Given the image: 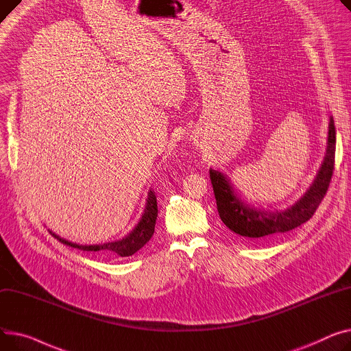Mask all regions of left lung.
I'll use <instances>...</instances> for the list:
<instances>
[{
  "instance_id": "1",
  "label": "left lung",
  "mask_w": 351,
  "mask_h": 351,
  "mask_svg": "<svg viewBox=\"0 0 351 351\" xmlns=\"http://www.w3.org/2000/svg\"><path fill=\"white\" fill-rule=\"evenodd\" d=\"M335 154L336 129L335 120L330 117L326 157L319 174L307 193L291 208L285 211L272 213L248 207L234 194L232 185H230L228 180L222 173L210 170V180L217 199V210L222 222L235 234L252 242L274 239L285 232L298 228V226L313 217L322 199L324 198L335 170Z\"/></svg>"
}]
</instances>
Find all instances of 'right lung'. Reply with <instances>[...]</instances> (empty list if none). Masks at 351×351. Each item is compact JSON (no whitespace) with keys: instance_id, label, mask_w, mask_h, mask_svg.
Instances as JSON below:
<instances>
[{"instance_id":"right-lung-1","label":"right lung","mask_w":351,"mask_h":351,"mask_svg":"<svg viewBox=\"0 0 351 351\" xmlns=\"http://www.w3.org/2000/svg\"><path fill=\"white\" fill-rule=\"evenodd\" d=\"M157 197L154 191L149 193L147 198V205H146V211H144L140 222L137 223L136 228L126 237L120 241L114 242H108V243H101V245H76L72 242H68L65 239H62L60 237L53 235L59 242H62L66 246H71V248H76L80 251H89V252H97L100 255H117V256H132L136 254L140 248H143L146 245L150 238L154 234V226H156V219H157Z\"/></svg>"}]
</instances>
